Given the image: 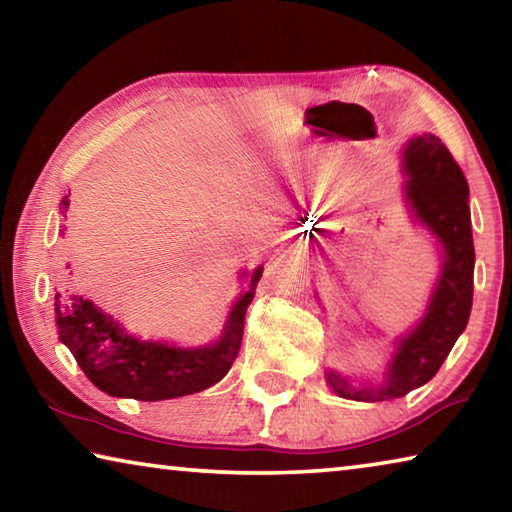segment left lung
Wrapping results in <instances>:
<instances>
[{"instance_id":"obj_1","label":"left lung","mask_w":512,"mask_h":512,"mask_svg":"<svg viewBox=\"0 0 512 512\" xmlns=\"http://www.w3.org/2000/svg\"><path fill=\"white\" fill-rule=\"evenodd\" d=\"M406 198L445 250L443 273L420 325L406 334L379 388H354L336 372H327L329 386L350 400L381 402L402 397L436 375L467 325L474 289V244L470 223V187L458 162L436 135L424 133L406 144Z\"/></svg>"}]
</instances>
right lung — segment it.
<instances>
[{
  "label": "right lung",
  "mask_w": 512,
  "mask_h": 512,
  "mask_svg": "<svg viewBox=\"0 0 512 512\" xmlns=\"http://www.w3.org/2000/svg\"><path fill=\"white\" fill-rule=\"evenodd\" d=\"M67 207L69 198L65 196L60 201L63 219H67ZM259 277L262 268L253 273L250 291L232 307L223 339L210 348L180 350L153 341H137L101 314L90 300L74 293H56L60 341L72 350L92 384L112 397L158 402L192 395L223 379L235 363L244 339L246 311L255 298Z\"/></svg>",
  "instance_id": "right-lung-1"
}]
</instances>
